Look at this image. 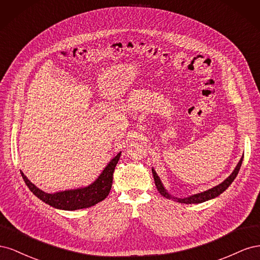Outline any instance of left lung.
<instances>
[{
	"mask_svg": "<svg viewBox=\"0 0 260 260\" xmlns=\"http://www.w3.org/2000/svg\"><path fill=\"white\" fill-rule=\"evenodd\" d=\"M243 157L240 159L238 166L235 167V169L233 170L232 174L228 177L222 183H220L219 185L215 186L210 188V190H207L205 192H202V193H199V194H195V195H192V196H188V198H185V199H177V198H172L171 195H169L167 193V191L165 190V187L161 183V181L159 179V177L157 176V174L155 172L154 169H152V172H153V176H154V181H155V185L157 187V190H158V192L164 196V198L166 199H172V200H177L178 202L180 203H183V204H198V203H203V202H206L208 200H211L214 198H217L218 195L221 194L222 192H224L228 187L230 186V184L233 182V180L237 178L239 171H240V168H241V165H242V161H243Z\"/></svg>",
	"mask_w": 260,
	"mask_h": 260,
	"instance_id": "1",
	"label": "left lung"
}]
</instances>
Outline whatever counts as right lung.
Returning <instances> with one entry per match:
<instances>
[{
  "instance_id": "add662e5",
  "label": "right lung",
  "mask_w": 260,
  "mask_h": 260,
  "mask_svg": "<svg viewBox=\"0 0 260 260\" xmlns=\"http://www.w3.org/2000/svg\"><path fill=\"white\" fill-rule=\"evenodd\" d=\"M120 154H117L114 158L109 161L100 177L94 181L89 186L77 190H69L57 193H45L40 188L37 187L34 183H31L27 177L21 172L23 181H25L29 190L32 192L38 199H40L44 203L49 204L58 209L64 210H76L91 207L95 204L102 202L106 199V196L111 192L113 184V175L116 165L119 160Z\"/></svg>"
}]
</instances>
